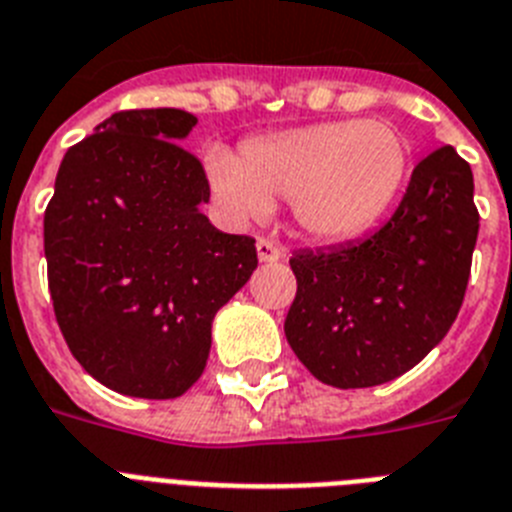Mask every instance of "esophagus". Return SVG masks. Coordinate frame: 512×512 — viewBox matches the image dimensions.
Instances as JSON below:
<instances>
[{
  "mask_svg": "<svg viewBox=\"0 0 512 512\" xmlns=\"http://www.w3.org/2000/svg\"><path fill=\"white\" fill-rule=\"evenodd\" d=\"M257 257L260 262H278L283 257V250L270 239H257Z\"/></svg>",
  "mask_w": 512,
  "mask_h": 512,
  "instance_id": "1",
  "label": "esophagus"
}]
</instances>
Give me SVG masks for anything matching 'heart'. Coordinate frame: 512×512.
<instances>
[{"label": "heart", "instance_id": "1", "mask_svg": "<svg viewBox=\"0 0 512 512\" xmlns=\"http://www.w3.org/2000/svg\"><path fill=\"white\" fill-rule=\"evenodd\" d=\"M203 167L231 216L265 219L275 198H288L306 237L348 242L397 201L410 146L394 123L345 118L252 136L237 157L211 146Z\"/></svg>", "mask_w": 512, "mask_h": 512}]
</instances>
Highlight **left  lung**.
<instances>
[{
  "instance_id": "left-lung-1",
  "label": "left lung",
  "mask_w": 512,
  "mask_h": 512,
  "mask_svg": "<svg viewBox=\"0 0 512 512\" xmlns=\"http://www.w3.org/2000/svg\"><path fill=\"white\" fill-rule=\"evenodd\" d=\"M479 234L474 175L453 146L412 170L402 203L371 237L291 257L286 340L337 389L394 381L451 330Z\"/></svg>"
}]
</instances>
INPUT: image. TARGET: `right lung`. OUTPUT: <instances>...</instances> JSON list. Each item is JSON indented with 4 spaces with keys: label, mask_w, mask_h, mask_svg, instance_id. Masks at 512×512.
Instances as JSON below:
<instances>
[{
    "label": "right lung",
    "mask_w": 512,
    "mask_h": 512,
    "mask_svg": "<svg viewBox=\"0 0 512 512\" xmlns=\"http://www.w3.org/2000/svg\"><path fill=\"white\" fill-rule=\"evenodd\" d=\"M198 123L177 108L123 110L61 159L43 219L53 311L92 379L175 399L201 379L216 311L250 281L255 239L201 211V162L182 149Z\"/></svg>",
    "instance_id": "right-lung-1"
}]
</instances>
